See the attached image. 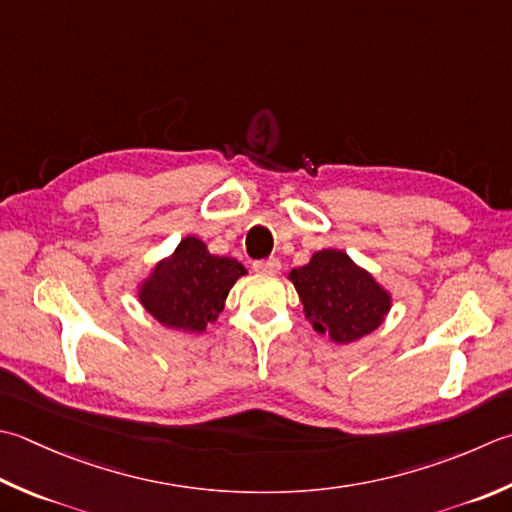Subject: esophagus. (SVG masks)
<instances>
[{
  "instance_id": "esophagus-1",
  "label": "esophagus",
  "mask_w": 512,
  "mask_h": 512,
  "mask_svg": "<svg viewBox=\"0 0 512 512\" xmlns=\"http://www.w3.org/2000/svg\"><path fill=\"white\" fill-rule=\"evenodd\" d=\"M255 273H264V275H275L282 264H279L277 257H268V259H259V262L253 264Z\"/></svg>"
}]
</instances>
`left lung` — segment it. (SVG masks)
Listing matches in <instances>:
<instances>
[{
    "label": "left lung",
    "instance_id": "8db88e82",
    "mask_svg": "<svg viewBox=\"0 0 512 512\" xmlns=\"http://www.w3.org/2000/svg\"><path fill=\"white\" fill-rule=\"evenodd\" d=\"M295 284L304 315L330 342L350 344L382 326L390 310V293L359 268L344 250H319L288 275Z\"/></svg>",
    "mask_w": 512,
    "mask_h": 512
}]
</instances>
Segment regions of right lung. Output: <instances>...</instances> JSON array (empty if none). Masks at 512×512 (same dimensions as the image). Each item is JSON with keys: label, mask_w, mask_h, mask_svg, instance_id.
Here are the masks:
<instances>
[{"label": "right lung", "mask_w": 512, "mask_h": 512, "mask_svg": "<svg viewBox=\"0 0 512 512\" xmlns=\"http://www.w3.org/2000/svg\"><path fill=\"white\" fill-rule=\"evenodd\" d=\"M242 275L246 268L237 259L210 255L202 239L190 235L144 279L139 302L166 328L204 333Z\"/></svg>", "instance_id": "right-lung-1"}]
</instances>
